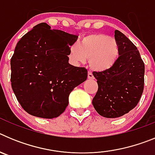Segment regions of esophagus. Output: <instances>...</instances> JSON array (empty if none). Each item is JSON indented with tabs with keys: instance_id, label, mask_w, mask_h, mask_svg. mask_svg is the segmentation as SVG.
Instances as JSON below:
<instances>
[{
	"instance_id": "esophagus-1",
	"label": "esophagus",
	"mask_w": 155,
	"mask_h": 155,
	"mask_svg": "<svg viewBox=\"0 0 155 155\" xmlns=\"http://www.w3.org/2000/svg\"><path fill=\"white\" fill-rule=\"evenodd\" d=\"M87 78L90 79V80H91V79H94V76H93V74L91 72H88V74H87Z\"/></svg>"
}]
</instances>
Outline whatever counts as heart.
I'll list each match as a JSON object with an SVG mask.
<instances>
[{
    "label": "heart",
    "mask_w": 155,
    "mask_h": 155,
    "mask_svg": "<svg viewBox=\"0 0 155 155\" xmlns=\"http://www.w3.org/2000/svg\"><path fill=\"white\" fill-rule=\"evenodd\" d=\"M119 55L120 50L116 39L104 34H92L84 36L79 46H71L68 57L74 64H83L88 59L91 69L105 71L115 65Z\"/></svg>",
    "instance_id": "obj_1"
}]
</instances>
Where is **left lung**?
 <instances>
[{"mask_svg": "<svg viewBox=\"0 0 155 155\" xmlns=\"http://www.w3.org/2000/svg\"><path fill=\"white\" fill-rule=\"evenodd\" d=\"M120 56L109 70L93 72L98 88L92 100L94 109L105 118L128 113L139 102L144 84V64L136 46L119 30H115Z\"/></svg>", "mask_w": 155, "mask_h": 155, "instance_id": "8db88e82", "label": "left lung"}]
</instances>
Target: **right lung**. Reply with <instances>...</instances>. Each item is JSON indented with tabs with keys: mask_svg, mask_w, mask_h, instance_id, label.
<instances>
[{
	"mask_svg": "<svg viewBox=\"0 0 155 155\" xmlns=\"http://www.w3.org/2000/svg\"><path fill=\"white\" fill-rule=\"evenodd\" d=\"M78 36L46 23L37 25L21 37L11 59V82L21 107L44 119L62 114L69 94L86 81L87 71L68 63L70 46Z\"/></svg>",
	"mask_w": 155,
	"mask_h": 155,
	"instance_id": "1",
	"label": "right lung"
}]
</instances>
